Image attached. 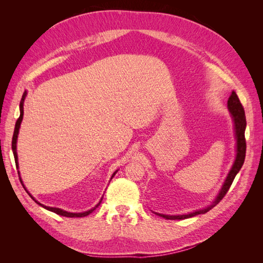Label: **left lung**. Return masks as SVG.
<instances>
[{
	"label": "left lung",
	"instance_id": "8db88e82",
	"mask_svg": "<svg viewBox=\"0 0 263 263\" xmlns=\"http://www.w3.org/2000/svg\"><path fill=\"white\" fill-rule=\"evenodd\" d=\"M227 106L230 114L233 116L234 119V126H235V136L237 139V154H236V159H235V162L232 166V169H230L228 176L224 182V184H222V187L220 189L218 195L215 198V201L208 206V208H205L203 210L200 211H196L193 213H190V214H185V215H164V214H159V213H155L159 216H161L165 219H185V218H190V217H193L196 216L198 214H205L208 213L210 210H212L214 206H216L221 200L222 197L226 195V193L228 192V190L232 185V183L236 177V174L239 172V170L241 169V166L245 162V157H246V139H245V130H246V116H245V109L241 105V103L238 99L237 94L235 91L232 92L230 94V97L228 99L227 102Z\"/></svg>",
	"mask_w": 263,
	"mask_h": 263
}]
</instances>
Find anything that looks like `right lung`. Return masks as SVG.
I'll return each mask as SVG.
<instances>
[{"instance_id": "obj_1", "label": "right lung", "mask_w": 263, "mask_h": 263, "mask_svg": "<svg viewBox=\"0 0 263 263\" xmlns=\"http://www.w3.org/2000/svg\"><path fill=\"white\" fill-rule=\"evenodd\" d=\"M26 92H24V94H23V98H22V100H21V104H20V110H21V115H20V117H18V119L16 121V124H15V129H14V134H13V139H12V150H13V154H14V158H15V163H16V168L18 169V160H17V153H16V142H17V137H18V132H20V127H21V123H22V119H23V115H24V101H25V98H26ZM116 172H117V170L113 173V176H112V178L110 179H113V177L115 176L116 174ZM18 174H20V171H18ZM20 180H21V183L23 184V181H22V179H21V176H20ZM23 186H24V184H23ZM24 189L26 190V187L24 186ZM26 192H27V190H26ZM28 194H29V192H27ZM29 196L33 198V200L37 203V204H39L41 206H43L44 209H46V210H48V211H50V212H53V213H55V214H58V215H61V216H66V217H84V216H87V215L89 214H91L95 209L98 208V206L101 204V202H102V200H103V197L101 198L100 200V202L94 206L93 209H91V210H89V211H86V212H83V213H70V212H67V211H63V210H61V209H57V208H50V206H46V205H43V204H41L39 202H37L35 198L31 196L30 194H29Z\"/></svg>"}]
</instances>
